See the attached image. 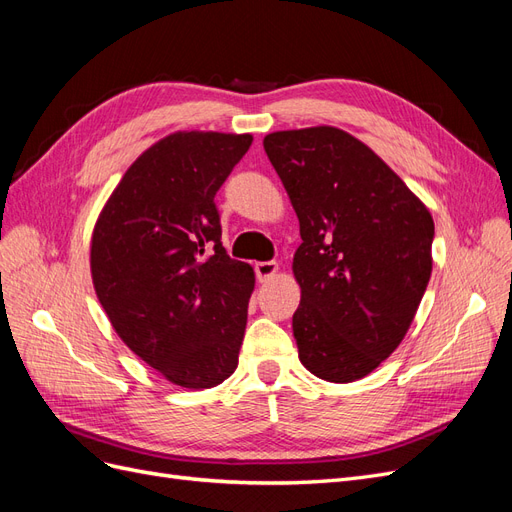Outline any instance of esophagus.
<instances>
[{
  "label": "esophagus",
  "instance_id": "34e87169",
  "mask_svg": "<svg viewBox=\"0 0 512 512\" xmlns=\"http://www.w3.org/2000/svg\"><path fill=\"white\" fill-rule=\"evenodd\" d=\"M254 271H256L258 282H269L271 277L277 273V262H273V260H267V262H256V265H254Z\"/></svg>",
  "mask_w": 512,
  "mask_h": 512
}]
</instances>
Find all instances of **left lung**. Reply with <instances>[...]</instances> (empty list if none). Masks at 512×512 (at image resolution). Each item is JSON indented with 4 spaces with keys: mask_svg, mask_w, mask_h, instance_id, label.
I'll return each mask as SVG.
<instances>
[{
    "mask_svg": "<svg viewBox=\"0 0 512 512\" xmlns=\"http://www.w3.org/2000/svg\"><path fill=\"white\" fill-rule=\"evenodd\" d=\"M267 156L297 211L292 273L299 361L327 382L371 374L406 337L431 277L433 220L359 138L316 126L267 134Z\"/></svg>",
    "mask_w": 512,
    "mask_h": 512,
    "instance_id": "left-lung-1",
    "label": "left lung"
}]
</instances>
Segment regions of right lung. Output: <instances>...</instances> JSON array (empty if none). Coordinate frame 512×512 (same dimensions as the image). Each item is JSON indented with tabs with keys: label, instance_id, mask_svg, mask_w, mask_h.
Listing matches in <instances>:
<instances>
[{
	"label": "right lung",
	"instance_id": "1",
	"mask_svg": "<svg viewBox=\"0 0 512 512\" xmlns=\"http://www.w3.org/2000/svg\"><path fill=\"white\" fill-rule=\"evenodd\" d=\"M252 134L175 132L126 170L91 237V277L113 329L183 389L239 363L254 269L222 245L215 194Z\"/></svg>",
	"mask_w": 512,
	"mask_h": 512
}]
</instances>
